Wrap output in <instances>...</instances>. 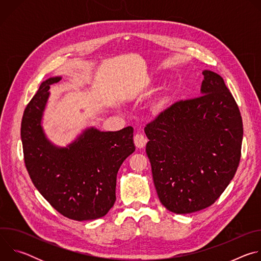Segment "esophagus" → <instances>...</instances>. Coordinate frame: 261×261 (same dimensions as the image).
Listing matches in <instances>:
<instances>
[{
    "mask_svg": "<svg viewBox=\"0 0 261 261\" xmlns=\"http://www.w3.org/2000/svg\"><path fill=\"white\" fill-rule=\"evenodd\" d=\"M134 143L138 148H142L146 143V138L142 134H136L134 136Z\"/></svg>",
    "mask_w": 261,
    "mask_h": 261,
    "instance_id": "1",
    "label": "esophagus"
}]
</instances>
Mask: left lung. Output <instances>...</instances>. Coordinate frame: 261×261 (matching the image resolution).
I'll return each instance as SVG.
<instances>
[{
    "label": "left lung",
    "instance_id": "obj_1",
    "mask_svg": "<svg viewBox=\"0 0 261 261\" xmlns=\"http://www.w3.org/2000/svg\"><path fill=\"white\" fill-rule=\"evenodd\" d=\"M202 74L201 96L175 102L144 128L158 197L175 214L212 205L233 178L241 159L238 104L219 74Z\"/></svg>",
    "mask_w": 261,
    "mask_h": 261
}]
</instances>
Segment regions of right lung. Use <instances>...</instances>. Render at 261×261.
Segmentation results:
<instances>
[{"mask_svg": "<svg viewBox=\"0 0 261 261\" xmlns=\"http://www.w3.org/2000/svg\"><path fill=\"white\" fill-rule=\"evenodd\" d=\"M61 80L44 81L24 109L20 135L25 167L37 190L60 214L76 221L98 219L115 204L118 171L135 151L133 128L104 132L90 127L67 146L54 144L42 118L49 88Z\"/></svg>", "mask_w": 261, "mask_h": 261, "instance_id": "right-lung-1", "label": "right lung"}]
</instances>
